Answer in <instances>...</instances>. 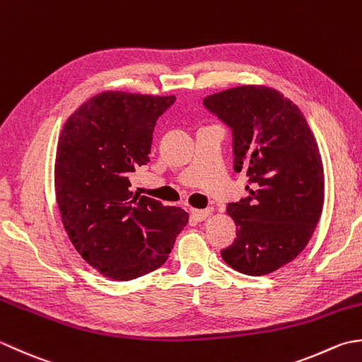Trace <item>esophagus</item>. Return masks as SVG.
Masks as SVG:
<instances>
[{
  "label": "esophagus",
  "mask_w": 362,
  "mask_h": 362,
  "mask_svg": "<svg viewBox=\"0 0 362 362\" xmlns=\"http://www.w3.org/2000/svg\"><path fill=\"white\" fill-rule=\"evenodd\" d=\"M190 214H192V217L198 220V222H203V220L211 214V209L209 208H206V209H190Z\"/></svg>",
  "instance_id": "esophagus-1"
}]
</instances>
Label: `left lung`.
<instances>
[{"label": "left lung", "instance_id": "obj_1", "mask_svg": "<svg viewBox=\"0 0 362 362\" xmlns=\"http://www.w3.org/2000/svg\"><path fill=\"white\" fill-rule=\"evenodd\" d=\"M233 134V168L248 195L230 203L238 234L223 261L243 275L272 274L308 245L323 208V165L303 114L269 87L242 86L203 100Z\"/></svg>", "mask_w": 362, "mask_h": 362}]
</instances>
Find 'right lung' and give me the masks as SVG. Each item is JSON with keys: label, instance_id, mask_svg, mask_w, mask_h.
Here are the masks:
<instances>
[{"label": "right lung", "instance_id": "1", "mask_svg": "<svg viewBox=\"0 0 362 362\" xmlns=\"http://www.w3.org/2000/svg\"><path fill=\"white\" fill-rule=\"evenodd\" d=\"M175 100L103 92L69 117L59 137L54 186L64 228L76 252L107 278L129 281L159 269L189 222L186 211L129 189Z\"/></svg>", "mask_w": 362, "mask_h": 362}]
</instances>
